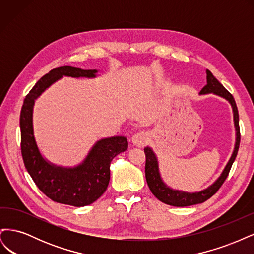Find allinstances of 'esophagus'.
Wrapping results in <instances>:
<instances>
[{
  "label": "esophagus",
  "instance_id": "34e87169",
  "mask_svg": "<svg viewBox=\"0 0 254 254\" xmlns=\"http://www.w3.org/2000/svg\"><path fill=\"white\" fill-rule=\"evenodd\" d=\"M149 141V136L146 132H137L132 135L131 142L136 147H143Z\"/></svg>",
  "mask_w": 254,
  "mask_h": 254
}]
</instances>
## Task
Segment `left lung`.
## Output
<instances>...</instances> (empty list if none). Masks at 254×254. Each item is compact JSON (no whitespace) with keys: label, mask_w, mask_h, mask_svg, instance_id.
<instances>
[{"label":"left lung","mask_w":254,"mask_h":254,"mask_svg":"<svg viewBox=\"0 0 254 254\" xmlns=\"http://www.w3.org/2000/svg\"><path fill=\"white\" fill-rule=\"evenodd\" d=\"M214 93L215 95H218L220 97H224L225 99L231 104L232 110H233V118H234V126L236 130V140L234 150L232 152V156L230 158L229 162L227 163L225 170L222 171L221 175L218 177V179L215 181L212 186L206 188L203 190L196 191V193H187V191H181L178 190H173L168 188L166 184L163 182L161 175L159 172V164L158 159L152 151L150 147H145L144 152L146 156V164H145V177L146 181L149 187L151 193L155 195L160 201H162L166 204L174 205V206H188L202 203L207 199L211 198L219 188L225 182L227 177L229 175L231 166L236 158L238 147H240L241 143V132H240V119H238V110L236 107V103L234 101V97L230 93L222 84L214 77V75L206 70V84L201 89L199 94H209Z\"/></svg>","instance_id":"obj_1"}]
</instances>
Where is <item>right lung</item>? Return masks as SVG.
<instances>
[{"instance_id":"obj_1","label":"right lung","mask_w":254,"mask_h":254,"mask_svg":"<svg viewBox=\"0 0 254 254\" xmlns=\"http://www.w3.org/2000/svg\"><path fill=\"white\" fill-rule=\"evenodd\" d=\"M96 73L97 70H82L67 65L53 68L37 81L22 106L20 129L23 162L36 186L55 202L74 206L93 203L108 188L111 161L128 148L125 136L106 137L97 141L83 162L74 167L57 166L49 162L38 148L33 126L36 99L63 76L94 78Z\"/></svg>"}]
</instances>
